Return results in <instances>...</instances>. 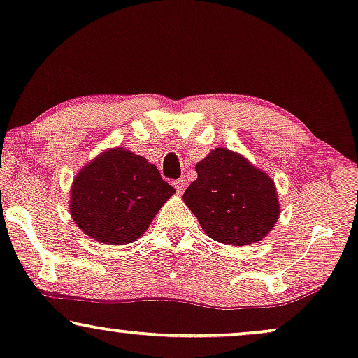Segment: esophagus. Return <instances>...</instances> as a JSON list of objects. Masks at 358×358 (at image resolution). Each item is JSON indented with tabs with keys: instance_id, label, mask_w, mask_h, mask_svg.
<instances>
[{
	"instance_id": "obj_1",
	"label": "esophagus",
	"mask_w": 358,
	"mask_h": 358,
	"mask_svg": "<svg viewBox=\"0 0 358 358\" xmlns=\"http://www.w3.org/2000/svg\"><path fill=\"white\" fill-rule=\"evenodd\" d=\"M174 187H176V190H178L179 194H182L184 190H185V179H178V180H174Z\"/></svg>"
}]
</instances>
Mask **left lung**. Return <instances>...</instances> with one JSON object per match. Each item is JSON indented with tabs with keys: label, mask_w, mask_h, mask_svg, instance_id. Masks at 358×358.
<instances>
[{
	"label": "left lung",
	"mask_w": 358,
	"mask_h": 358,
	"mask_svg": "<svg viewBox=\"0 0 358 358\" xmlns=\"http://www.w3.org/2000/svg\"><path fill=\"white\" fill-rule=\"evenodd\" d=\"M197 179L182 200L207 236L229 246L261 241L277 223L273 180L241 155L215 148L195 166Z\"/></svg>",
	"instance_id": "left-lung-1"
}]
</instances>
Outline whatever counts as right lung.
I'll return each mask as SVG.
<instances>
[{
  "label": "right lung",
  "instance_id": "obj_1",
  "mask_svg": "<svg viewBox=\"0 0 358 358\" xmlns=\"http://www.w3.org/2000/svg\"><path fill=\"white\" fill-rule=\"evenodd\" d=\"M174 192L155 164L119 146L78 173L70 212L87 236L120 246L138 239Z\"/></svg>",
  "mask_w": 358,
  "mask_h": 358
}]
</instances>
